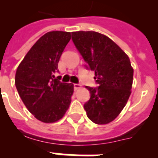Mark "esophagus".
Returning <instances> with one entry per match:
<instances>
[{
    "mask_svg": "<svg viewBox=\"0 0 158 158\" xmlns=\"http://www.w3.org/2000/svg\"><path fill=\"white\" fill-rule=\"evenodd\" d=\"M81 88V85L79 84H74V90H77V89H79Z\"/></svg>",
    "mask_w": 158,
    "mask_h": 158,
    "instance_id": "obj_1",
    "label": "esophagus"
}]
</instances>
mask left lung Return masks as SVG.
Instances as JSON below:
<instances>
[{"label": "left lung", "instance_id": "8db88e82", "mask_svg": "<svg viewBox=\"0 0 158 158\" xmlns=\"http://www.w3.org/2000/svg\"><path fill=\"white\" fill-rule=\"evenodd\" d=\"M72 41L85 67L95 72L98 86H86L90 98L84 105L89 120L106 125L115 120L131 94L134 69L130 58L111 39L94 31L72 33Z\"/></svg>", "mask_w": 158, "mask_h": 158}]
</instances>
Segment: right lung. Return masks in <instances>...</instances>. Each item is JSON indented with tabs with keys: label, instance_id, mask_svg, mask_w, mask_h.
<instances>
[{
	"label": "right lung",
	"instance_id": "add662e5",
	"mask_svg": "<svg viewBox=\"0 0 158 158\" xmlns=\"http://www.w3.org/2000/svg\"><path fill=\"white\" fill-rule=\"evenodd\" d=\"M69 32L52 31L41 37L17 68L15 86L19 97L38 120L56 122L63 117L71 102L72 84L55 78L58 62L70 40Z\"/></svg>",
	"mask_w": 158,
	"mask_h": 158
}]
</instances>
